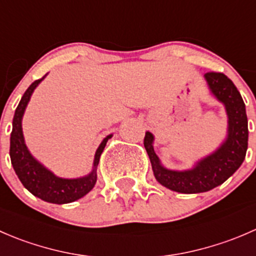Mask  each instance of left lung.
I'll list each match as a JSON object with an SVG mask.
<instances>
[{"instance_id": "obj_1", "label": "left lung", "mask_w": 256, "mask_h": 256, "mask_svg": "<svg viewBox=\"0 0 256 256\" xmlns=\"http://www.w3.org/2000/svg\"><path fill=\"white\" fill-rule=\"evenodd\" d=\"M204 79L212 94L226 106L228 134L223 144L209 156L186 171H172L162 166L154 150V135L147 131L144 144L156 180L168 190L193 194L218 187L226 182L242 164L248 150V118L245 104L234 82L223 73L209 72Z\"/></svg>"}]
</instances>
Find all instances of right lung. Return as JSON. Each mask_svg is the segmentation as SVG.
I'll use <instances>...</instances> for the list:
<instances>
[{
	"label": "right lung",
	"instance_id": "add662e5",
	"mask_svg": "<svg viewBox=\"0 0 256 256\" xmlns=\"http://www.w3.org/2000/svg\"><path fill=\"white\" fill-rule=\"evenodd\" d=\"M44 76L30 85L23 94L16 112H14V122H12L11 142H10V156L14 172L22 182V184L36 197L56 204L72 203L79 198L84 197L94 188L96 183V167L99 164L100 156L105 146L112 135L106 136L98 147L94 157L92 171L89 174L80 178H60L46 168L40 162H38L28 151L24 144L22 131V118L30 102L32 92L38 86Z\"/></svg>",
	"mask_w": 256,
	"mask_h": 256
}]
</instances>
